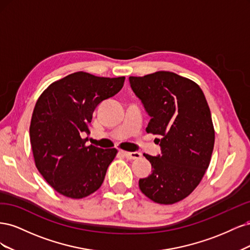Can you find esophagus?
<instances>
[{"label":"esophagus","instance_id":"1","mask_svg":"<svg viewBox=\"0 0 250 250\" xmlns=\"http://www.w3.org/2000/svg\"><path fill=\"white\" fill-rule=\"evenodd\" d=\"M120 153L123 156H125L126 158H128V160H135V158H140L142 156L140 152H127V151H123V150H121Z\"/></svg>","mask_w":250,"mask_h":250}]
</instances>
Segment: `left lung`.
Returning a JSON list of instances; mask_svg holds the SVG:
<instances>
[{"mask_svg":"<svg viewBox=\"0 0 250 250\" xmlns=\"http://www.w3.org/2000/svg\"><path fill=\"white\" fill-rule=\"evenodd\" d=\"M130 86L150 116L146 128L162 152L144 154L152 173L139 180L143 194L161 204L185 199L199 185L208 168L215 130L206 97L197 83L160 71L129 77Z\"/></svg>","mask_w":250,"mask_h":250,"instance_id":"obj_1","label":"left lung"}]
</instances>
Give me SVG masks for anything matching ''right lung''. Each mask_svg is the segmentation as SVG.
I'll use <instances>...</instances> for the list:
<instances>
[{"mask_svg":"<svg viewBox=\"0 0 250 250\" xmlns=\"http://www.w3.org/2000/svg\"><path fill=\"white\" fill-rule=\"evenodd\" d=\"M125 77H97L77 72L53 82L40 96L30 124L37 170L54 190L80 199L103 183L116 148L85 146L93 112L102 101L118 94Z\"/></svg>","mask_w":250,"mask_h":250,"instance_id":"1","label":"right lung"}]
</instances>
